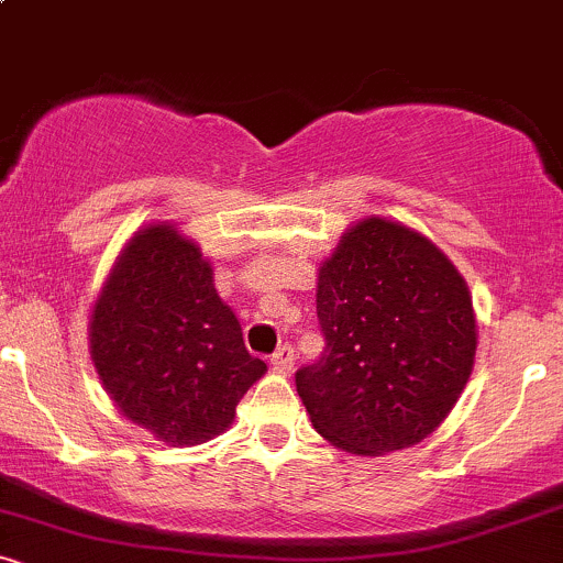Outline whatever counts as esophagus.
I'll list each match as a JSON object with an SVG mask.
<instances>
[{
  "label": "esophagus",
  "instance_id": "1",
  "mask_svg": "<svg viewBox=\"0 0 563 563\" xmlns=\"http://www.w3.org/2000/svg\"><path fill=\"white\" fill-rule=\"evenodd\" d=\"M294 360H296L294 346H290V344H283V346H277V349H275V354H273V357H269V365H273L275 371L288 373L290 367H294Z\"/></svg>",
  "mask_w": 563,
  "mask_h": 563
}]
</instances>
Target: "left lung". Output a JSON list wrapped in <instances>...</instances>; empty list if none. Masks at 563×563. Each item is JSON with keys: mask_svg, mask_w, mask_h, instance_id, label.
<instances>
[{"mask_svg": "<svg viewBox=\"0 0 563 563\" xmlns=\"http://www.w3.org/2000/svg\"><path fill=\"white\" fill-rule=\"evenodd\" d=\"M320 360L296 371L314 429L354 455L421 442L471 376L476 320L463 277L421 232L371 217L320 267Z\"/></svg>", "mask_w": 563, "mask_h": 563, "instance_id": "8db88e82", "label": "left lung"}]
</instances>
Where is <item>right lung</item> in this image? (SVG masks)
Returning <instances> with one entry per match:
<instances>
[{
    "label": "right lung",
    "instance_id": "add662e5",
    "mask_svg": "<svg viewBox=\"0 0 563 563\" xmlns=\"http://www.w3.org/2000/svg\"><path fill=\"white\" fill-rule=\"evenodd\" d=\"M89 344L119 410L169 444L222 434L267 371L245 349L198 245L169 224L126 245L95 303Z\"/></svg>",
    "mask_w": 563,
    "mask_h": 563
}]
</instances>
